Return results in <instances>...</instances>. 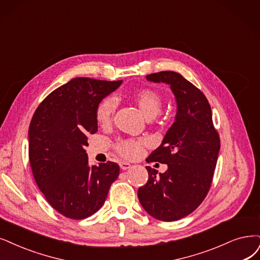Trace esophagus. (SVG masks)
<instances>
[{
  "label": "esophagus",
  "mask_w": 260,
  "mask_h": 260,
  "mask_svg": "<svg viewBox=\"0 0 260 260\" xmlns=\"http://www.w3.org/2000/svg\"><path fill=\"white\" fill-rule=\"evenodd\" d=\"M120 167L122 170H127L132 167V165L129 164V162H126V161H121L120 162Z\"/></svg>",
  "instance_id": "esophagus-1"
}]
</instances>
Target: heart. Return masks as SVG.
Here are the masks:
<instances>
[{
    "label": "heart",
    "mask_w": 260,
    "mask_h": 260,
    "mask_svg": "<svg viewBox=\"0 0 260 260\" xmlns=\"http://www.w3.org/2000/svg\"><path fill=\"white\" fill-rule=\"evenodd\" d=\"M133 101L141 113L149 120L154 119L162 108L161 95L153 89L146 88L138 90L133 94ZM115 108H117V103L112 98L105 99L99 104L96 108V121L101 126H109L112 122ZM148 140L145 138L121 139L115 143L114 149L122 157L134 159L142 154L143 149L148 146Z\"/></svg>",
    "instance_id": "heart-1"
}]
</instances>
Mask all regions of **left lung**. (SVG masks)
I'll return each instance as SVG.
<instances>
[{
  "label": "left lung",
  "instance_id": "left-lung-1",
  "mask_svg": "<svg viewBox=\"0 0 260 260\" xmlns=\"http://www.w3.org/2000/svg\"><path fill=\"white\" fill-rule=\"evenodd\" d=\"M153 82H165L174 92L178 110L175 123L148 162L167 164L157 176L147 166L149 179L139 187L138 198L147 212L156 219L172 222L195 211L212 183L220 141L212 121L210 104L198 88L176 72L147 76Z\"/></svg>",
  "mask_w": 260,
  "mask_h": 260
}]
</instances>
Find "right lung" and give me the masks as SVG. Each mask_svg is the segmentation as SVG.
I'll use <instances>...</instances> for the list:
<instances>
[{"label": "right lung", "instance_id": "right-lung-1", "mask_svg": "<svg viewBox=\"0 0 260 260\" xmlns=\"http://www.w3.org/2000/svg\"><path fill=\"white\" fill-rule=\"evenodd\" d=\"M77 77L38 105L28 127V158L36 184L60 214L82 219L99 211L120 174L117 162L88 165L89 134L98 132L96 108L121 85Z\"/></svg>", "mask_w": 260, "mask_h": 260}]
</instances>
